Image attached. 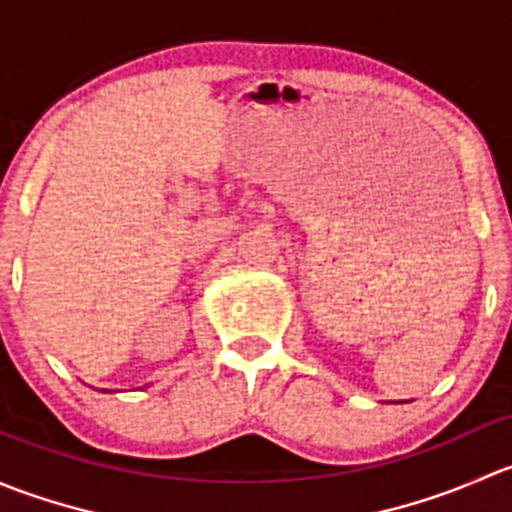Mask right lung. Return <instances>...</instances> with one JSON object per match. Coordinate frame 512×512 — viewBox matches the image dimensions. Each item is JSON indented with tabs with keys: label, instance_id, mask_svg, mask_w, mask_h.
I'll list each match as a JSON object with an SVG mask.
<instances>
[{
	"label": "right lung",
	"instance_id": "1",
	"mask_svg": "<svg viewBox=\"0 0 512 512\" xmlns=\"http://www.w3.org/2000/svg\"><path fill=\"white\" fill-rule=\"evenodd\" d=\"M103 391H106V389H103Z\"/></svg>",
	"mask_w": 512,
	"mask_h": 512
}]
</instances>
